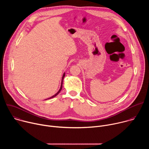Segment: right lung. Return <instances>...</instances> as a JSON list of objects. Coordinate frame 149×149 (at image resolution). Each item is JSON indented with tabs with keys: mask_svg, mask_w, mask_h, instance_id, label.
<instances>
[{
	"mask_svg": "<svg viewBox=\"0 0 149 149\" xmlns=\"http://www.w3.org/2000/svg\"><path fill=\"white\" fill-rule=\"evenodd\" d=\"M64 77H65V74H63V77H62V81H61V88H60V89H59V90L58 91V92L56 94H55L54 95H53L52 97H50V98H48V99H50V98H53V97H55V96H56L59 93H60V91H61V90H62V83H63V78H64ZM48 99H47V100H48Z\"/></svg>",
	"mask_w": 149,
	"mask_h": 149,
	"instance_id": "1",
	"label": "right lung"
}]
</instances>
